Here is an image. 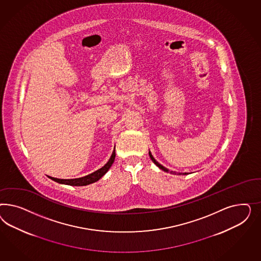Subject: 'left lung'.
Wrapping results in <instances>:
<instances>
[{
	"instance_id": "obj_1",
	"label": "left lung",
	"mask_w": 261,
	"mask_h": 261,
	"mask_svg": "<svg viewBox=\"0 0 261 261\" xmlns=\"http://www.w3.org/2000/svg\"><path fill=\"white\" fill-rule=\"evenodd\" d=\"M148 154H149V157H150L151 160H152V162H153V163H154V164H155L156 166H158L160 169H162V170H164V171H166V172H170V173L171 174H178V175H181V174H184V175H187V174H188L186 173V172H185V173H177V172H175V171H169V170H168V169H167L166 167H165V166H162L161 164H159L158 162H157V161H156V160L154 159V157L152 156V154H151L150 151L148 152Z\"/></svg>"
}]
</instances>
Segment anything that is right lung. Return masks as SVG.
I'll return each instance as SVG.
<instances>
[{
	"label": "right lung",
	"mask_w": 261,
	"mask_h": 261,
	"mask_svg": "<svg viewBox=\"0 0 261 261\" xmlns=\"http://www.w3.org/2000/svg\"><path fill=\"white\" fill-rule=\"evenodd\" d=\"M115 157H116V149L114 148L109 161L101 168L97 169L96 171L93 172V173L86 175L84 177H81V178H75V179H57V178H54V177H50V176H48V178H50L55 182H59V184H62V185H68V186H73V187L87 186V185H90V184H93V182L98 181L101 177H103L105 174L107 173V171L110 169L111 166L113 165V163L115 161Z\"/></svg>",
	"instance_id": "obj_1"
}]
</instances>
